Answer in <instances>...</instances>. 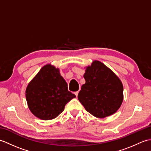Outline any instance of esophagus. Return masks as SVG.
Segmentation results:
<instances>
[{
	"label": "esophagus",
	"instance_id": "1",
	"mask_svg": "<svg viewBox=\"0 0 151 151\" xmlns=\"http://www.w3.org/2000/svg\"><path fill=\"white\" fill-rule=\"evenodd\" d=\"M78 91H75V95L76 96V97L78 96Z\"/></svg>",
	"mask_w": 151,
	"mask_h": 151
}]
</instances>
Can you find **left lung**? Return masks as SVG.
Returning <instances> with one entry per match:
<instances>
[{"mask_svg": "<svg viewBox=\"0 0 151 151\" xmlns=\"http://www.w3.org/2000/svg\"><path fill=\"white\" fill-rule=\"evenodd\" d=\"M86 83L78 95L86 111L104 118L116 112L123 99L122 82L104 64L94 61L84 75Z\"/></svg>", "mask_w": 151, "mask_h": 151, "instance_id": "left-lung-1", "label": "left lung"}]
</instances>
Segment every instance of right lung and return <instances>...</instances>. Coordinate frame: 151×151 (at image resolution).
<instances>
[{"instance_id": "add662e5", "label": "right lung", "mask_w": 151, "mask_h": 151, "mask_svg": "<svg viewBox=\"0 0 151 151\" xmlns=\"http://www.w3.org/2000/svg\"><path fill=\"white\" fill-rule=\"evenodd\" d=\"M75 97L68 91L59 69L50 64L40 69L26 90L28 108L35 116L43 120L58 116L67 102Z\"/></svg>"}]
</instances>
